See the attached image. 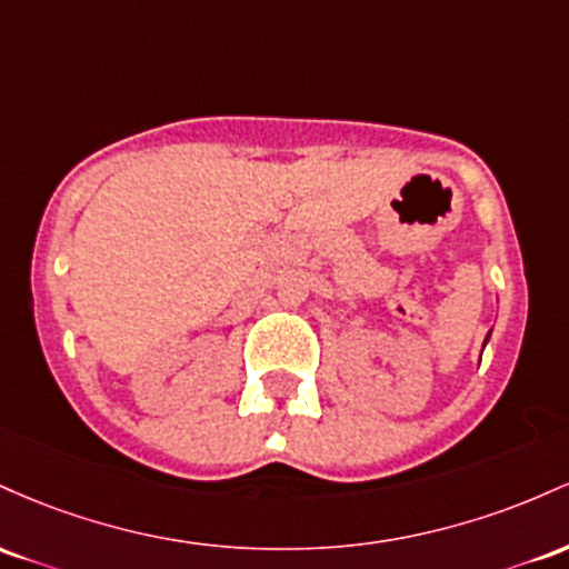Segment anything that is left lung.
I'll return each instance as SVG.
<instances>
[{"instance_id": "1", "label": "left lung", "mask_w": 569, "mask_h": 569, "mask_svg": "<svg viewBox=\"0 0 569 569\" xmlns=\"http://www.w3.org/2000/svg\"><path fill=\"white\" fill-rule=\"evenodd\" d=\"M489 336H491V330L487 333V338H483V347H487V341H489Z\"/></svg>"}]
</instances>
